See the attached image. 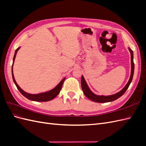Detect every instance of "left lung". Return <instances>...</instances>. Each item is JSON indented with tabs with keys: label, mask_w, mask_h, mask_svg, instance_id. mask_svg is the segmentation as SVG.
I'll return each mask as SVG.
<instances>
[{
	"label": "left lung",
	"mask_w": 146,
	"mask_h": 146,
	"mask_svg": "<svg viewBox=\"0 0 146 146\" xmlns=\"http://www.w3.org/2000/svg\"><path fill=\"white\" fill-rule=\"evenodd\" d=\"M129 50L131 54V75L130 77L129 82H128L127 84L125 85V86L123 88V89L119 91L117 93L113 94L111 96H98L94 94L93 92H92L90 90L89 87L88 86L87 84L84 79V77L82 76L81 79V85L84 94L86 96L87 98L90 99L91 100L96 102L98 103H105V102H111L113 100H115L117 99L118 98H120L123 94L125 93L128 88L130 86V83L132 81V79H133V74H134V69H135V64L133 62V52L132 51L130 48H129Z\"/></svg>",
	"instance_id": "8db88e82"
}]
</instances>
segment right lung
Masks as SVG:
<instances>
[{"label": "right lung", "mask_w": 146, "mask_h": 146, "mask_svg": "<svg viewBox=\"0 0 146 146\" xmlns=\"http://www.w3.org/2000/svg\"><path fill=\"white\" fill-rule=\"evenodd\" d=\"M19 48H20V47H18L15 50V55H14V57H13V64H12V77H13V82H14V83H15V85H16L17 89H18V90L19 91V92H21V93L23 94L24 97H25L26 98H27L28 99L31 100H33V101L47 102V101H49V100H52L53 99H54L55 97L60 93V90L61 89V87H62L63 82H64V81L65 80V78L64 79H63V80L60 82V83L58 84V85H57L55 88H54L53 90H50L49 91L42 92V93L38 94H29V93H27V92L24 91L18 86V85H17V83L16 82L15 79L14 75H13V63H14V61H15V59L16 55L17 54V50L19 49Z\"/></svg>", "instance_id": "right-lung-1"}]
</instances>
